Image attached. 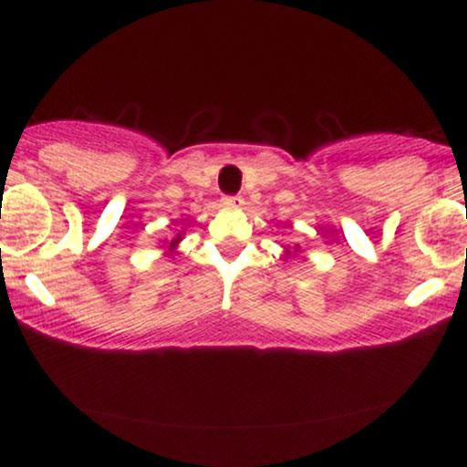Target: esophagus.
I'll return each mask as SVG.
<instances>
[{"mask_svg":"<svg viewBox=\"0 0 467 467\" xmlns=\"http://www.w3.org/2000/svg\"><path fill=\"white\" fill-rule=\"evenodd\" d=\"M222 202H223V206H228V208H241V206H244V197H241V195H226Z\"/></svg>","mask_w":467,"mask_h":467,"instance_id":"34e87169","label":"esophagus"}]
</instances>
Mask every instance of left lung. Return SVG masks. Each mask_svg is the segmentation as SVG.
I'll list each match as a JSON object with an SVG mask.
<instances>
[{
    "label": "left lung",
    "instance_id": "obj_1",
    "mask_svg": "<svg viewBox=\"0 0 467 467\" xmlns=\"http://www.w3.org/2000/svg\"><path fill=\"white\" fill-rule=\"evenodd\" d=\"M294 250H298V248H294Z\"/></svg>",
    "mask_w": 467,
    "mask_h": 467
}]
</instances>
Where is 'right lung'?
Returning a JSON list of instances; mask_svg holds the SVG:
<instances>
[{
    "mask_svg": "<svg viewBox=\"0 0 467 467\" xmlns=\"http://www.w3.org/2000/svg\"><path fill=\"white\" fill-rule=\"evenodd\" d=\"M175 244H178V239H173V241H171V248H173V245H175Z\"/></svg>",
    "mask_w": 467,
    "mask_h": 467,
    "instance_id": "add662e5",
    "label": "right lung"
}]
</instances>
